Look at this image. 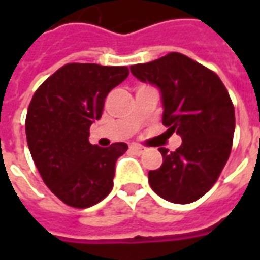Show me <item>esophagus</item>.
<instances>
[{"label":"esophagus","instance_id":"obj_1","mask_svg":"<svg viewBox=\"0 0 260 260\" xmlns=\"http://www.w3.org/2000/svg\"><path fill=\"white\" fill-rule=\"evenodd\" d=\"M131 150H132L134 153H136V154H142V153H145V150H146V149H145L143 146H141V145L132 143V145H131Z\"/></svg>","mask_w":260,"mask_h":260}]
</instances>
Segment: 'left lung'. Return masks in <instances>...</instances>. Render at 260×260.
I'll list each match as a JSON object with an SVG mask.
<instances>
[{
	"instance_id": "8db88e82",
	"label": "left lung",
	"mask_w": 260,
	"mask_h": 260,
	"mask_svg": "<svg viewBox=\"0 0 260 260\" xmlns=\"http://www.w3.org/2000/svg\"><path fill=\"white\" fill-rule=\"evenodd\" d=\"M131 72L160 90L163 125L182 138L175 152L158 149L163 164L149 171V184L173 203L198 201L214 185L230 157L235 113L229 91L213 71L180 53L132 65Z\"/></svg>"
}]
</instances>
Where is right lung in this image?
Returning a JSON list of instances; mask_svg holds the SVG:
<instances>
[{
	"mask_svg": "<svg viewBox=\"0 0 260 260\" xmlns=\"http://www.w3.org/2000/svg\"><path fill=\"white\" fill-rule=\"evenodd\" d=\"M128 75L126 67L67 64L33 94L27 146L44 184L69 206L90 207L113 189L117 158L128 145H91L89 129L102 117L108 93Z\"/></svg>",
	"mask_w": 260,
	"mask_h": 260,
	"instance_id": "1",
	"label": "right lung"
}]
</instances>
